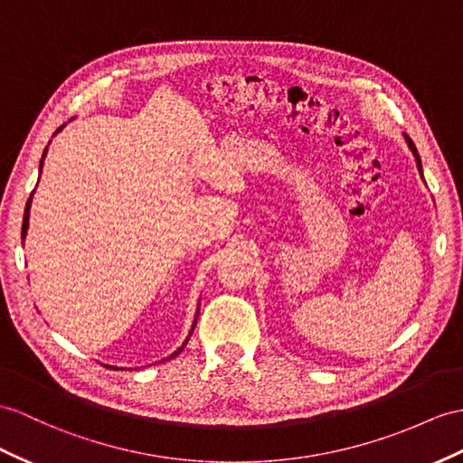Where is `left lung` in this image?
I'll list each match as a JSON object with an SVG mask.
<instances>
[{
  "label": "left lung",
  "instance_id": "8db88e82",
  "mask_svg": "<svg viewBox=\"0 0 463 463\" xmlns=\"http://www.w3.org/2000/svg\"><path fill=\"white\" fill-rule=\"evenodd\" d=\"M404 139H407V145H409V149L412 151V155H414V159H416V166H419V171H420V175H422V163H420V156H419V151H416V146H414V143H412V139L409 137V135H404Z\"/></svg>",
  "mask_w": 463,
  "mask_h": 463
}]
</instances>
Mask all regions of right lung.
<instances>
[{"label":"right lung","mask_w":463,"mask_h":463,"mask_svg":"<svg viewBox=\"0 0 463 463\" xmlns=\"http://www.w3.org/2000/svg\"><path fill=\"white\" fill-rule=\"evenodd\" d=\"M64 128V126H62ZM62 128H59L56 129V133H59ZM44 155H47V149H44V153H43V159H44ZM43 159H41V166H43ZM31 200H33V193H31V196H29V200H27V206H25V216H24V225H21V238L25 240V235H27V228H29V210H31ZM196 318H198V314H196ZM196 318H194V324H193V330H194V326H196ZM193 330L188 332V337L184 340V344L180 345L175 354H171V357H176L180 352H183V349L186 347V344H188V340H190V335H193ZM171 357H166V359H171Z\"/></svg>","instance_id":"right-lung-1"}]
</instances>
